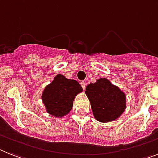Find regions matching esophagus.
I'll return each instance as SVG.
<instances>
[{
  "label": "esophagus",
  "mask_w": 158,
  "mask_h": 158,
  "mask_svg": "<svg viewBox=\"0 0 158 158\" xmlns=\"http://www.w3.org/2000/svg\"><path fill=\"white\" fill-rule=\"evenodd\" d=\"M80 84H81V85L82 88L85 89V82L83 81H81L80 82Z\"/></svg>",
  "instance_id": "1"
}]
</instances>
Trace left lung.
I'll list each match as a JSON object with an SVG mask.
<instances>
[{
  "label": "left lung",
  "instance_id": "8db88e82",
  "mask_svg": "<svg viewBox=\"0 0 158 158\" xmlns=\"http://www.w3.org/2000/svg\"><path fill=\"white\" fill-rule=\"evenodd\" d=\"M94 118L102 123L115 120L126 109V95L118 86L100 78L85 88Z\"/></svg>",
  "mask_w": 158,
  "mask_h": 158
}]
</instances>
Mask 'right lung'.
<instances>
[{
	"label": "right lung",
	"mask_w": 158,
	"mask_h": 158,
	"mask_svg": "<svg viewBox=\"0 0 158 158\" xmlns=\"http://www.w3.org/2000/svg\"><path fill=\"white\" fill-rule=\"evenodd\" d=\"M83 89L76 80H71L58 74L48 85L42 94L48 113L52 116L61 118L69 113L73 106V100Z\"/></svg>",
	"instance_id": "1"
}]
</instances>
